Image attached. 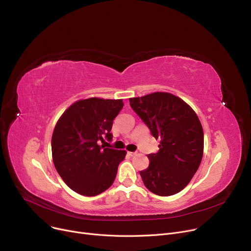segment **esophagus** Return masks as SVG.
<instances>
[{
	"instance_id": "obj_1",
	"label": "esophagus",
	"mask_w": 251,
	"mask_h": 251,
	"mask_svg": "<svg viewBox=\"0 0 251 251\" xmlns=\"http://www.w3.org/2000/svg\"><path fill=\"white\" fill-rule=\"evenodd\" d=\"M137 152L136 151H128V154L130 155V156H133V155H135Z\"/></svg>"
}]
</instances>
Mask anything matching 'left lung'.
I'll list each match as a JSON object with an SVG mask.
<instances>
[{
  "label": "left lung",
  "instance_id": "obj_1",
  "mask_svg": "<svg viewBox=\"0 0 251 251\" xmlns=\"http://www.w3.org/2000/svg\"><path fill=\"white\" fill-rule=\"evenodd\" d=\"M155 139L159 151L150 153V166L140 171L146 187L160 196L180 192L199 169L203 154V130L189 105L168 92L129 99Z\"/></svg>",
  "mask_w": 251,
  "mask_h": 251
}]
</instances>
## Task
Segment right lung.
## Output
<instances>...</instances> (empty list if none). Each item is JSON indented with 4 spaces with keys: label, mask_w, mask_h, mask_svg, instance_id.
<instances>
[{
    "label": "right lung",
    "mask_w": 251,
    "mask_h": 251,
    "mask_svg": "<svg viewBox=\"0 0 251 251\" xmlns=\"http://www.w3.org/2000/svg\"><path fill=\"white\" fill-rule=\"evenodd\" d=\"M123 105L122 100H81L58 120L51 136L52 161L63 181L75 192L95 196L113 184L126 151L100 142L112 141L113 121Z\"/></svg>",
    "instance_id": "1"
}]
</instances>
